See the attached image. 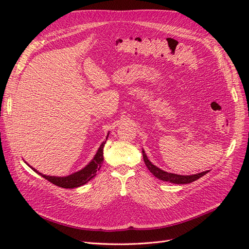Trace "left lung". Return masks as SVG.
I'll return each instance as SVG.
<instances>
[{"label": "left lung", "instance_id": "left-lung-1", "mask_svg": "<svg viewBox=\"0 0 249 249\" xmlns=\"http://www.w3.org/2000/svg\"><path fill=\"white\" fill-rule=\"evenodd\" d=\"M142 153H143V160H144L148 170L152 172L156 178L164 180V182H170L173 184H189V183L194 182V180L198 179L199 178L205 176L206 173L209 172L207 170V171L197 173V175H192V176H179V175H175V173H169V172H166V171H164L160 168H158L157 166H155V165L152 164V162L147 159L145 153L144 152H142Z\"/></svg>", "mask_w": 249, "mask_h": 249}]
</instances>
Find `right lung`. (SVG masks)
Returning a JSON list of instances; mask_svg holds the SVG:
<instances>
[{
  "label": "right lung",
  "instance_id": "add662e5",
  "mask_svg": "<svg viewBox=\"0 0 249 249\" xmlns=\"http://www.w3.org/2000/svg\"><path fill=\"white\" fill-rule=\"evenodd\" d=\"M108 138V137H107ZM105 143L106 141L102 143V145L100 146L99 150H97L96 155L94 156V158L92 159V161L90 162L85 168H83L80 171H77L72 173L71 176H67V177H63V178H60V177H50V176H44L42 173L38 172L37 170H35L34 168H32L34 171H36L37 173H39L41 177H43L46 179H48L49 182L53 183L54 185H57L59 187H62V188H77L80 187L82 185L86 184L88 180H90L91 178H93L96 176V171H99L101 166H102V163L104 161V146H105Z\"/></svg>",
  "mask_w": 249,
  "mask_h": 249
}]
</instances>
